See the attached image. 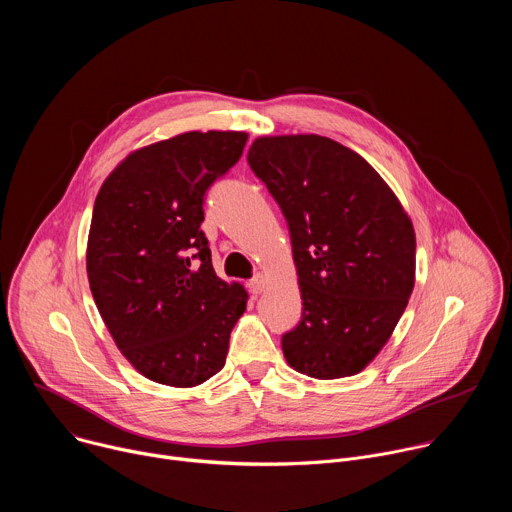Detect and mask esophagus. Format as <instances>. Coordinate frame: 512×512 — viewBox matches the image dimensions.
<instances>
[{
    "label": "esophagus",
    "mask_w": 512,
    "mask_h": 512,
    "mask_svg": "<svg viewBox=\"0 0 512 512\" xmlns=\"http://www.w3.org/2000/svg\"><path fill=\"white\" fill-rule=\"evenodd\" d=\"M265 285H267L265 277H263V275H255V277L249 281V291H251L253 296H259V294H263V291H265Z\"/></svg>",
    "instance_id": "1"
}]
</instances>
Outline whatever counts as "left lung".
<instances>
[{
    "mask_svg": "<svg viewBox=\"0 0 512 512\" xmlns=\"http://www.w3.org/2000/svg\"><path fill=\"white\" fill-rule=\"evenodd\" d=\"M247 162L285 216L298 269L304 308L281 338L287 364L324 381L360 373L413 291L411 218L377 170L330 137H257Z\"/></svg>",
    "mask_w": 512,
    "mask_h": 512,
    "instance_id": "1",
    "label": "left lung"
}]
</instances>
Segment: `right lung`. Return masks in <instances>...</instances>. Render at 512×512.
<instances>
[{
  "instance_id": "right-lung-1",
  "label": "right lung",
  "mask_w": 512,
  "mask_h": 512,
  "mask_svg": "<svg viewBox=\"0 0 512 512\" xmlns=\"http://www.w3.org/2000/svg\"><path fill=\"white\" fill-rule=\"evenodd\" d=\"M245 131H188L131 152L103 182L87 275L121 354L145 379L196 387L225 367L247 308L212 269L204 194L241 158Z\"/></svg>"
}]
</instances>
